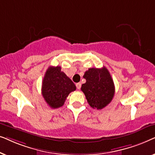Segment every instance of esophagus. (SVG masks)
<instances>
[{
  "mask_svg": "<svg viewBox=\"0 0 155 155\" xmlns=\"http://www.w3.org/2000/svg\"><path fill=\"white\" fill-rule=\"evenodd\" d=\"M76 87H77V89H78V90H80V87H81V83L78 82V83L76 84Z\"/></svg>",
  "mask_w": 155,
  "mask_h": 155,
  "instance_id": "1",
  "label": "esophagus"
}]
</instances>
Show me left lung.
I'll return each instance as SVG.
<instances>
[{
	"label": "left lung",
	"instance_id": "left-lung-1",
	"mask_svg": "<svg viewBox=\"0 0 155 155\" xmlns=\"http://www.w3.org/2000/svg\"><path fill=\"white\" fill-rule=\"evenodd\" d=\"M86 82L81 90L87 102L93 109H101L111 102L114 96L115 87L109 72L105 67L90 68L84 73Z\"/></svg>",
	"mask_w": 155,
	"mask_h": 155
}]
</instances>
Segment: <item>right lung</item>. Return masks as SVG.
<instances>
[{"instance_id":"1","label":"right lung","mask_w":155,"mask_h":155,"mask_svg":"<svg viewBox=\"0 0 155 155\" xmlns=\"http://www.w3.org/2000/svg\"><path fill=\"white\" fill-rule=\"evenodd\" d=\"M75 90V84L61 71L60 66H51L47 69L42 82L41 93L51 108L62 107L68 94Z\"/></svg>"}]
</instances>
